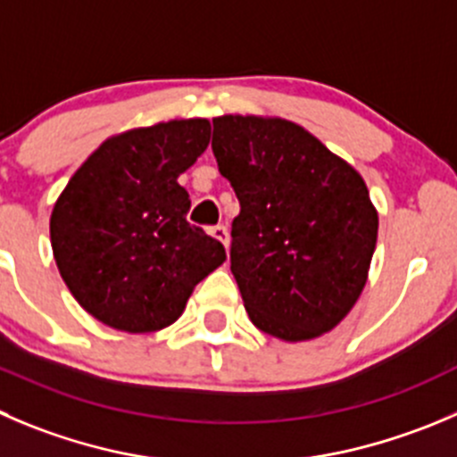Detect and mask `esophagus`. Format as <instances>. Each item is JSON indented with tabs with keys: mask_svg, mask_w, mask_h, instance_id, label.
Returning <instances> with one entry per match:
<instances>
[{
	"mask_svg": "<svg viewBox=\"0 0 457 457\" xmlns=\"http://www.w3.org/2000/svg\"><path fill=\"white\" fill-rule=\"evenodd\" d=\"M211 236L215 237V240H220L224 246H228V242H231V237H228V228H226L224 224L212 226V228H211Z\"/></svg>",
	"mask_w": 457,
	"mask_h": 457,
	"instance_id": "1",
	"label": "esophagus"
}]
</instances>
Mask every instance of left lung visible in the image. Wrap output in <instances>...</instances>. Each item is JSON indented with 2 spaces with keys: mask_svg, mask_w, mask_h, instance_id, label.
<instances>
[{
  "mask_svg": "<svg viewBox=\"0 0 457 457\" xmlns=\"http://www.w3.org/2000/svg\"><path fill=\"white\" fill-rule=\"evenodd\" d=\"M211 145L240 202L231 271L251 323L285 341L329 332L375 253L379 220L361 175L282 119L220 116Z\"/></svg>",
  "mask_w": 457,
  "mask_h": 457,
  "instance_id": "8db88e82",
  "label": "left lung"
}]
</instances>
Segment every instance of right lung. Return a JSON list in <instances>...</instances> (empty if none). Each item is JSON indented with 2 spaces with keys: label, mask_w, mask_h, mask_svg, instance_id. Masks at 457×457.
<instances>
[{
  "label": "right lung",
  "mask_w": 457,
  "mask_h": 457,
  "mask_svg": "<svg viewBox=\"0 0 457 457\" xmlns=\"http://www.w3.org/2000/svg\"><path fill=\"white\" fill-rule=\"evenodd\" d=\"M211 141L206 119L132 129L78 168L51 212V246L69 291L123 332L175 323L195 285L226 260L224 245L186 220L177 177Z\"/></svg>",
  "instance_id": "1"
}]
</instances>
